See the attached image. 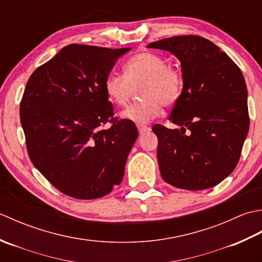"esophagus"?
<instances>
[{"mask_svg":"<svg viewBox=\"0 0 262 262\" xmlns=\"http://www.w3.org/2000/svg\"><path fill=\"white\" fill-rule=\"evenodd\" d=\"M137 129H138V132H140V134H145V133L151 130V128L147 126H144V125H137Z\"/></svg>","mask_w":262,"mask_h":262,"instance_id":"obj_1","label":"esophagus"}]
</instances>
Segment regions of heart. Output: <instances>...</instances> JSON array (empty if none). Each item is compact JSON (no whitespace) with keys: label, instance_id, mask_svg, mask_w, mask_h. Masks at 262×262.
Here are the masks:
<instances>
[{"label":"heart","instance_id":"obj_1","mask_svg":"<svg viewBox=\"0 0 262 262\" xmlns=\"http://www.w3.org/2000/svg\"><path fill=\"white\" fill-rule=\"evenodd\" d=\"M183 86L180 71L166 64L160 55L151 52L138 53L126 60L124 75L109 73L104 81L108 100L122 107L138 88L142 99L122 111L124 118L137 124H146L159 117L164 107H170L179 99Z\"/></svg>","mask_w":262,"mask_h":262}]
</instances>
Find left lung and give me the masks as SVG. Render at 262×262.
Instances as JSON below:
<instances>
[{
    "instance_id": "left-lung-1",
    "label": "left lung",
    "mask_w": 262,
    "mask_h": 262,
    "mask_svg": "<svg viewBox=\"0 0 262 262\" xmlns=\"http://www.w3.org/2000/svg\"><path fill=\"white\" fill-rule=\"evenodd\" d=\"M147 47L176 55L183 79L181 94L169 116L181 128L152 127L159 140L161 176L186 190L215 187L235 169L249 132L242 72L215 43L199 36H176Z\"/></svg>"
}]
</instances>
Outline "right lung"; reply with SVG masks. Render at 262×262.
I'll return each mask as SVG.
<instances>
[{"instance_id":"right-lung-1","label":"right lung","mask_w":262,"mask_h":262,"mask_svg":"<svg viewBox=\"0 0 262 262\" xmlns=\"http://www.w3.org/2000/svg\"><path fill=\"white\" fill-rule=\"evenodd\" d=\"M130 48L72 43L27 82L20 120L32 164L66 196L97 199L124 178L138 137L134 122L114 117L105 77ZM109 122L108 130L102 127Z\"/></svg>"}]
</instances>
